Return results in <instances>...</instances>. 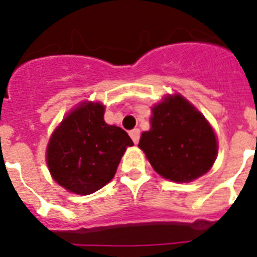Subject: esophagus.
<instances>
[{
  "mask_svg": "<svg viewBox=\"0 0 257 257\" xmlns=\"http://www.w3.org/2000/svg\"><path fill=\"white\" fill-rule=\"evenodd\" d=\"M130 136L131 139H133V142L135 143V144H138L139 143V139H140V130L139 128H134V130L130 131Z\"/></svg>",
  "mask_w": 257,
  "mask_h": 257,
  "instance_id": "esophagus-1",
  "label": "esophagus"
}]
</instances>
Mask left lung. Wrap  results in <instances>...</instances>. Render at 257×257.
Listing matches in <instances>:
<instances>
[{
    "label": "left lung",
    "mask_w": 257,
    "mask_h": 257,
    "mask_svg": "<svg viewBox=\"0 0 257 257\" xmlns=\"http://www.w3.org/2000/svg\"><path fill=\"white\" fill-rule=\"evenodd\" d=\"M152 112L151 130L139 142L152 167L178 183L206 174L216 158L217 143L205 117L180 95L166 97Z\"/></svg>",
    "instance_id": "obj_1"
}]
</instances>
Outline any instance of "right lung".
Instances as JSON below:
<instances>
[{
  "label": "right lung",
  "instance_id": "right-lung-1",
  "mask_svg": "<svg viewBox=\"0 0 257 257\" xmlns=\"http://www.w3.org/2000/svg\"><path fill=\"white\" fill-rule=\"evenodd\" d=\"M133 140L121 127L104 121V105L81 104L65 117L47 147V166L59 185L91 194L112 180Z\"/></svg>",
  "mask_w": 257,
  "mask_h": 257
}]
</instances>
